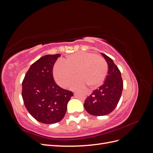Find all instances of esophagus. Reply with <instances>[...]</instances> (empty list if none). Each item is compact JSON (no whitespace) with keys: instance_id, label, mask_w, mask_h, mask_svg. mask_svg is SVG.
Instances as JSON below:
<instances>
[{"instance_id":"obj_1","label":"esophagus","mask_w":153,"mask_h":153,"mask_svg":"<svg viewBox=\"0 0 153 153\" xmlns=\"http://www.w3.org/2000/svg\"><path fill=\"white\" fill-rule=\"evenodd\" d=\"M85 93H86L87 95H89L90 94V92L89 91H86Z\"/></svg>"}]
</instances>
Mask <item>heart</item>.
<instances>
[{
  "label": "heart",
  "mask_w": 153,
  "mask_h": 153,
  "mask_svg": "<svg viewBox=\"0 0 153 153\" xmlns=\"http://www.w3.org/2000/svg\"><path fill=\"white\" fill-rule=\"evenodd\" d=\"M53 76L57 84L66 87L75 75L78 76L69 84L71 89H79L87 84L94 88L103 84L108 72L105 59L90 52H77L59 61L53 66Z\"/></svg>",
  "instance_id": "b5f03b06"
}]
</instances>
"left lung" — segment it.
<instances>
[{
    "label": "left lung",
    "instance_id": "8db88e82",
    "mask_svg": "<svg viewBox=\"0 0 153 153\" xmlns=\"http://www.w3.org/2000/svg\"><path fill=\"white\" fill-rule=\"evenodd\" d=\"M108 64V74L103 85L94 90L85 100L84 108L95 116L109 114L116 107L122 94L123 82L121 73L113 60L101 53Z\"/></svg>",
    "mask_w": 153,
    "mask_h": 153
}]
</instances>
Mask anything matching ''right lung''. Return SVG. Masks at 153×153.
<instances>
[{
  "mask_svg": "<svg viewBox=\"0 0 153 153\" xmlns=\"http://www.w3.org/2000/svg\"><path fill=\"white\" fill-rule=\"evenodd\" d=\"M61 56L47 55L30 66L22 82V96L29 114L44 124L61 121L73 92L62 89L54 81L53 68Z\"/></svg>",
  "mask_w": 153,
  "mask_h": 153,
  "instance_id": "obj_1",
  "label": "right lung"
}]
</instances>
